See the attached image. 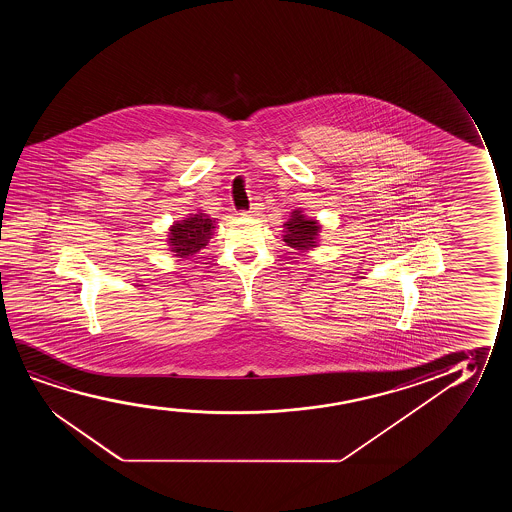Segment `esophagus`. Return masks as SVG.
Instances as JSON below:
<instances>
[{"instance_id": "esophagus-1", "label": "esophagus", "mask_w": 512, "mask_h": 512, "mask_svg": "<svg viewBox=\"0 0 512 512\" xmlns=\"http://www.w3.org/2000/svg\"><path fill=\"white\" fill-rule=\"evenodd\" d=\"M262 210H264V204L253 203L252 208H250V210L248 211H245L243 215H246V217H257V215H260V213H262Z\"/></svg>"}]
</instances>
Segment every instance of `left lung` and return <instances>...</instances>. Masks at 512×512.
I'll return each mask as SVG.
<instances>
[{
    "label": "left lung",
    "instance_id": "left-lung-1",
    "mask_svg": "<svg viewBox=\"0 0 512 512\" xmlns=\"http://www.w3.org/2000/svg\"><path fill=\"white\" fill-rule=\"evenodd\" d=\"M283 227H285L283 241L297 252H309L320 245L322 225L315 218L306 217L301 208L290 213V218Z\"/></svg>",
    "mask_w": 512,
    "mask_h": 512
}]
</instances>
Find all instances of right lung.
I'll use <instances>...</instances> for the list:
<instances>
[{
  "mask_svg": "<svg viewBox=\"0 0 512 512\" xmlns=\"http://www.w3.org/2000/svg\"><path fill=\"white\" fill-rule=\"evenodd\" d=\"M215 218H210L203 211L190 213L189 217L178 220L169 227L168 250L178 259H189L210 243L215 231Z\"/></svg>",
  "mask_w": 512,
  "mask_h": 512,
  "instance_id": "obj_1",
  "label": "right lung"
}]
</instances>
